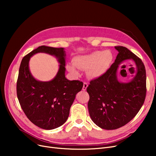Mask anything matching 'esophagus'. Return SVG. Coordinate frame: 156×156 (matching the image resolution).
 <instances>
[{
    "label": "esophagus",
    "mask_w": 156,
    "mask_h": 156,
    "mask_svg": "<svg viewBox=\"0 0 156 156\" xmlns=\"http://www.w3.org/2000/svg\"><path fill=\"white\" fill-rule=\"evenodd\" d=\"M87 87H88V83H86V82H84V83H83V90H86L87 88Z\"/></svg>",
    "instance_id": "34e87169"
}]
</instances>
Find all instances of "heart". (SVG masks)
Returning <instances> with one entry per match:
<instances>
[{"mask_svg": "<svg viewBox=\"0 0 156 156\" xmlns=\"http://www.w3.org/2000/svg\"><path fill=\"white\" fill-rule=\"evenodd\" d=\"M111 51H96L85 55L75 56L72 62L66 64V68L75 76L79 74V69H87V75L90 78L96 79L101 77L109 69L113 61Z\"/></svg>", "mask_w": 156, "mask_h": 156, "instance_id": "obj_1", "label": "heart"}]
</instances>
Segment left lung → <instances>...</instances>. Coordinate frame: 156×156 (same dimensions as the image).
I'll use <instances>...</instances> for the list:
<instances>
[{"label": "left lung", "instance_id": "1", "mask_svg": "<svg viewBox=\"0 0 156 156\" xmlns=\"http://www.w3.org/2000/svg\"><path fill=\"white\" fill-rule=\"evenodd\" d=\"M115 48L119 51L115 62L101 77L92 80L87 88L90 116L98 126L107 130L119 128L133 119L142 107L146 93L142 60L125 47ZM129 59L136 65L135 76L129 82H120L117 78L119 65Z\"/></svg>", "mask_w": 156, "mask_h": 156}]
</instances>
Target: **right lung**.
<instances>
[{
    "label": "right lung",
    "instance_id": "1",
    "mask_svg": "<svg viewBox=\"0 0 156 156\" xmlns=\"http://www.w3.org/2000/svg\"><path fill=\"white\" fill-rule=\"evenodd\" d=\"M44 52L55 55L59 62L56 76L50 82L37 81L29 69L32 55ZM66 53L64 48L41 45L23 57L19 70L17 95L25 114L33 124L44 129H53L64 124L76 94L83 83L65 77Z\"/></svg>",
    "mask_w": 156,
    "mask_h": 156
}]
</instances>
